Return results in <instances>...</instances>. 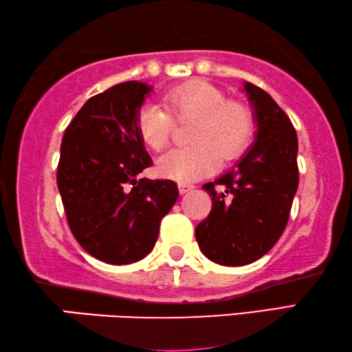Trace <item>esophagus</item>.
<instances>
[{
  "instance_id": "1",
  "label": "esophagus",
  "mask_w": 352,
  "mask_h": 352,
  "mask_svg": "<svg viewBox=\"0 0 352 352\" xmlns=\"http://www.w3.org/2000/svg\"><path fill=\"white\" fill-rule=\"evenodd\" d=\"M193 188H195V186H192V184H179V193L181 195H186L188 192H192Z\"/></svg>"
}]
</instances>
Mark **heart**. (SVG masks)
Wrapping results in <instances>:
<instances>
[{
    "instance_id": "b5f03b06",
    "label": "heart",
    "mask_w": 352,
    "mask_h": 352,
    "mask_svg": "<svg viewBox=\"0 0 352 352\" xmlns=\"http://www.w3.org/2000/svg\"><path fill=\"white\" fill-rule=\"evenodd\" d=\"M164 102L177 118H193L188 140L192 145L170 149L157 160L160 176L177 182H190L229 162L243 153L250 142L252 120L248 109L237 101H226L220 90L204 80H190L170 90ZM173 120L154 102L143 106L137 117L142 140L153 149L170 140Z\"/></svg>"
}]
</instances>
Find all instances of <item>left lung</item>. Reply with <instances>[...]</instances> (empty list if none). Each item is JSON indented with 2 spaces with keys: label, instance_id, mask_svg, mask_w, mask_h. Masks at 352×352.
<instances>
[{
  "label": "left lung",
  "instance_id": "obj_1",
  "mask_svg": "<svg viewBox=\"0 0 352 352\" xmlns=\"http://www.w3.org/2000/svg\"><path fill=\"white\" fill-rule=\"evenodd\" d=\"M252 109L254 142L215 182L203 186L212 210L195 235L212 262L240 267L267 254L284 232L298 190V137L267 91L243 80Z\"/></svg>",
  "mask_w": 352,
  "mask_h": 352
}]
</instances>
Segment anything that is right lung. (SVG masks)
<instances>
[{"instance_id":"right-lung-1","label":"right lung","mask_w":352,"mask_h":352,"mask_svg":"<svg viewBox=\"0 0 352 352\" xmlns=\"http://www.w3.org/2000/svg\"><path fill=\"white\" fill-rule=\"evenodd\" d=\"M153 85L128 80L91 96L68 124L57 166L68 226L98 261L128 265L155 245L179 192L170 179H138L153 164L137 128Z\"/></svg>"}]
</instances>
